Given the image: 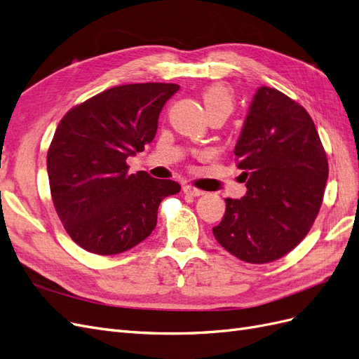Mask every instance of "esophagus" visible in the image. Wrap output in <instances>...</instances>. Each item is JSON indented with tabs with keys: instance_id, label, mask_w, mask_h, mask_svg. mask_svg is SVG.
Wrapping results in <instances>:
<instances>
[{
	"instance_id": "34e87169",
	"label": "esophagus",
	"mask_w": 359,
	"mask_h": 359,
	"mask_svg": "<svg viewBox=\"0 0 359 359\" xmlns=\"http://www.w3.org/2000/svg\"><path fill=\"white\" fill-rule=\"evenodd\" d=\"M182 191L186 193V194H189V196H193V198L202 196V194L205 193V191H202V190H199V189H196V187H191V186H184V187H182Z\"/></svg>"
}]
</instances>
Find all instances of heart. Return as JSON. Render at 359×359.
<instances>
[{"mask_svg":"<svg viewBox=\"0 0 359 359\" xmlns=\"http://www.w3.org/2000/svg\"><path fill=\"white\" fill-rule=\"evenodd\" d=\"M202 100L206 112H224L229 115L233 109L232 91L223 83H212L202 94Z\"/></svg>","mask_w":359,"mask_h":359,"instance_id":"obj_1","label":"heart"}]
</instances>
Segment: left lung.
Instances as JSON below:
<instances>
[{
  "label": "left lung",
  "instance_id": "8db88e82",
  "mask_svg": "<svg viewBox=\"0 0 359 359\" xmlns=\"http://www.w3.org/2000/svg\"><path fill=\"white\" fill-rule=\"evenodd\" d=\"M233 153L247 193L226 199L212 233L244 262H273L295 248L316 220L327 154L309 112L269 86L256 91Z\"/></svg>",
  "mask_w": 359,
  "mask_h": 359
}]
</instances>
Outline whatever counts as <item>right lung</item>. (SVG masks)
Wrapping results in <instances>:
<instances>
[{
  "label": "right lung",
  "mask_w": 359,
  "mask_h": 359,
  "mask_svg": "<svg viewBox=\"0 0 359 359\" xmlns=\"http://www.w3.org/2000/svg\"><path fill=\"white\" fill-rule=\"evenodd\" d=\"M177 83L114 86L72 107L48 151L53 206L72 240L90 253L127 252L156 229L160 202L181 190L172 180L128 173L127 157L154 139Z\"/></svg>",
  "instance_id": "1"
}]
</instances>
